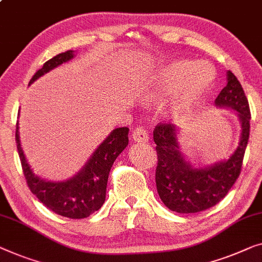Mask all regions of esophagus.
<instances>
[{
  "instance_id": "34e87169",
  "label": "esophagus",
  "mask_w": 262,
  "mask_h": 262,
  "mask_svg": "<svg viewBox=\"0 0 262 262\" xmlns=\"http://www.w3.org/2000/svg\"><path fill=\"white\" fill-rule=\"evenodd\" d=\"M131 136H132V138H134L135 142H138V143L149 142V134H147V131L142 126L136 127L135 130L132 131Z\"/></svg>"
}]
</instances>
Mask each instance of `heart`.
I'll return each instance as SVG.
<instances>
[{
	"mask_svg": "<svg viewBox=\"0 0 262 262\" xmlns=\"http://www.w3.org/2000/svg\"><path fill=\"white\" fill-rule=\"evenodd\" d=\"M215 71L210 63L192 60H176L157 71L151 81L155 99H169L177 94L172 111L181 116L189 111L214 80Z\"/></svg>",
	"mask_w": 262,
	"mask_h": 262,
	"instance_id": "b5f03b06",
	"label": "heart"
}]
</instances>
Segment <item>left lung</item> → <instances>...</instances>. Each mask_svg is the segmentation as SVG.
I'll return each instance as SVG.
<instances>
[{
    "label": "left lung",
    "instance_id": "obj_1",
    "mask_svg": "<svg viewBox=\"0 0 262 262\" xmlns=\"http://www.w3.org/2000/svg\"><path fill=\"white\" fill-rule=\"evenodd\" d=\"M227 80L215 104L235 110L242 127L240 144L228 161L203 169L192 168L178 150L176 128L172 124L159 123L154 130L158 159L157 191L163 203L176 213L192 214L214 207L228 194L240 176L249 138L251 110L240 81L230 71Z\"/></svg>",
    "mask_w": 262,
    "mask_h": 262
}]
</instances>
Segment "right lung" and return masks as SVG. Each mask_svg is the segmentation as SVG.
<instances>
[{
    "label": "right lung",
    "instance_id": "obj_1",
    "mask_svg": "<svg viewBox=\"0 0 262 262\" xmlns=\"http://www.w3.org/2000/svg\"><path fill=\"white\" fill-rule=\"evenodd\" d=\"M72 58L73 51H67L49 59L33 75L29 85L41 75L67 62ZM15 139L26 182L37 200L58 215L68 219H85L99 210L105 202L110 170L118 155L128 144V127L113 130L90 158L85 168L77 176L66 182H46L34 175L21 149L18 123H16Z\"/></svg>",
    "mask_w": 262,
    "mask_h": 262
}]
</instances>
